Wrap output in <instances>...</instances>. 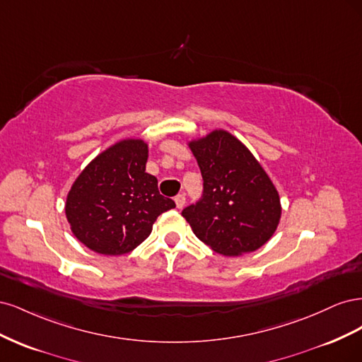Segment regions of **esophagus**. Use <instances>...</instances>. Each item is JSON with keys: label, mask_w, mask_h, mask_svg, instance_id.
I'll return each instance as SVG.
<instances>
[{"label": "esophagus", "mask_w": 362, "mask_h": 362, "mask_svg": "<svg viewBox=\"0 0 362 362\" xmlns=\"http://www.w3.org/2000/svg\"><path fill=\"white\" fill-rule=\"evenodd\" d=\"M175 204H177V208H182L185 205V196L184 194L175 196Z\"/></svg>", "instance_id": "1"}]
</instances>
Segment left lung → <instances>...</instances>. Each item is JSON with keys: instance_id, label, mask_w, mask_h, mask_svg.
<instances>
[{"instance_id": "left-lung-1", "label": "left lung", "mask_w": 362, "mask_h": 362, "mask_svg": "<svg viewBox=\"0 0 362 362\" xmlns=\"http://www.w3.org/2000/svg\"><path fill=\"white\" fill-rule=\"evenodd\" d=\"M190 149L202 173V196L181 214L194 235L226 257L261 247L281 217L279 194L261 164L222 129L192 141Z\"/></svg>"}]
</instances>
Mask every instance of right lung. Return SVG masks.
Returning <instances> with one entry per match:
<instances>
[{
  "label": "right lung",
  "instance_id": "obj_1",
  "mask_svg": "<svg viewBox=\"0 0 362 362\" xmlns=\"http://www.w3.org/2000/svg\"><path fill=\"white\" fill-rule=\"evenodd\" d=\"M146 160L145 141L122 140L80 173L64 210L84 246L103 255H124L148 238L161 213L175 206L160 194Z\"/></svg>",
  "mask_w": 362,
  "mask_h": 362
}]
</instances>
